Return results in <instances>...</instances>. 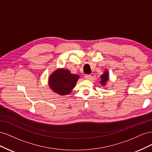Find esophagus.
I'll return each mask as SVG.
<instances>
[{
    "mask_svg": "<svg viewBox=\"0 0 152 152\" xmlns=\"http://www.w3.org/2000/svg\"><path fill=\"white\" fill-rule=\"evenodd\" d=\"M91 77H92V76L91 75H85V76H84L85 79H87V80L91 79Z\"/></svg>",
    "mask_w": 152,
    "mask_h": 152,
    "instance_id": "esophagus-1",
    "label": "esophagus"
}]
</instances>
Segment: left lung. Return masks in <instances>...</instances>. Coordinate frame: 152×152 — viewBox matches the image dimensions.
Masks as SVG:
<instances>
[{"instance_id": "1", "label": "left lung", "mask_w": 152, "mask_h": 152, "mask_svg": "<svg viewBox=\"0 0 152 152\" xmlns=\"http://www.w3.org/2000/svg\"><path fill=\"white\" fill-rule=\"evenodd\" d=\"M100 78H101V81H100L101 85L103 86H105L106 84H107V82H108L109 79V73L108 70H105L103 74L101 75Z\"/></svg>"}]
</instances>
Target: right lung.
I'll list each match as a JSON object with an SVG mask.
<instances>
[{"instance_id":"add662e5","label":"right lung","mask_w":152,"mask_h":152,"mask_svg":"<svg viewBox=\"0 0 152 152\" xmlns=\"http://www.w3.org/2000/svg\"><path fill=\"white\" fill-rule=\"evenodd\" d=\"M79 78V75L72 74L67 69L58 68L50 75L48 84L54 93L65 96L71 93Z\"/></svg>"}]
</instances>
